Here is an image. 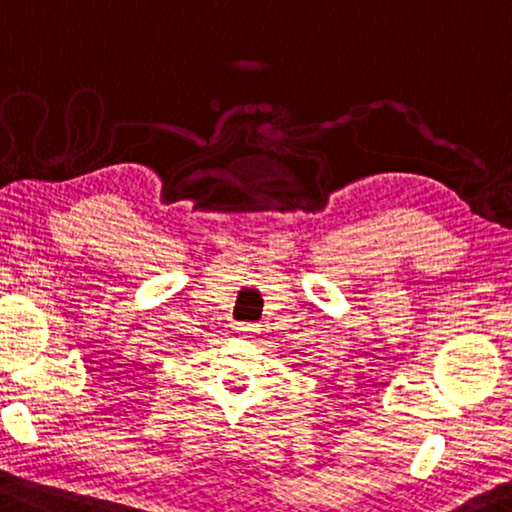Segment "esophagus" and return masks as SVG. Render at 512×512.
<instances>
[{"label":"esophagus","instance_id":"esophagus-1","mask_svg":"<svg viewBox=\"0 0 512 512\" xmlns=\"http://www.w3.org/2000/svg\"><path fill=\"white\" fill-rule=\"evenodd\" d=\"M255 332H257V325H252V323L238 325V335L241 337H255Z\"/></svg>","mask_w":512,"mask_h":512}]
</instances>
